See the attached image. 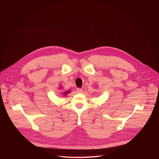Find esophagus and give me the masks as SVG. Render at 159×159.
<instances>
[{"label":"esophagus","instance_id":"obj_1","mask_svg":"<svg viewBox=\"0 0 159 159\" xmlns=\"http://www.w3.org/2000/svg\"><path fill=\"white\" fill-rule=\"evenodd\" d=\"M76 90H77V92L78 93H82L83 92V89L82 88H77Z\"/></svg>","mask_w":159,"mask_h":159}]
</instances>
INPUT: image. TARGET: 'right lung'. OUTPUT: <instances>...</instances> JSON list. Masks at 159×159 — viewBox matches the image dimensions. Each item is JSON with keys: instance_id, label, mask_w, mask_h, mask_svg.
<instances>
[{"instance_id": "1", "label": "right lung", "mask_w": 159, "mask_h": 159, "mask_svg": "<svg viewBox=\"0 0 159 159\" xmlns=\"http://www.w3.org/2000/svg\"><path fill=\"white\" fill-rule=\"evenodd\" d=\"M70 92V90H66V91H65V93H63L62 94H63V95H64V96H66V94H69Z\"/></svg>"}]
</instances>
